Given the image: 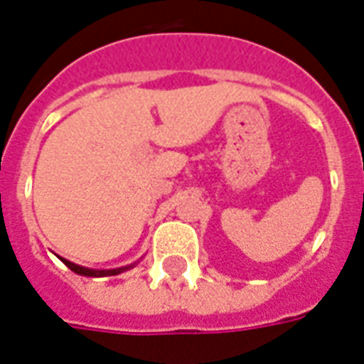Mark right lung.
<instances>
[{"label": "right lung", "mask_w": 364, "mask_h": 364, "mask_svg": "<svg viewBox=\"0 0 364 364\" xmlns=\"http://www.w3.org/2000/svg\"><path fill=\"white\" fill-rule=\"evenodd\" d=\"M60 260L64 262L68 268H70L71 272H75V274H79V276H87V277H105V276H117V274H121V272L128 270V268H132L130 266H124V268H113V270H92V268H85V266H79L75 264V262H71V260H65L60 257Z\"/></svg>", "instance_id": "1"}]
</instances>
